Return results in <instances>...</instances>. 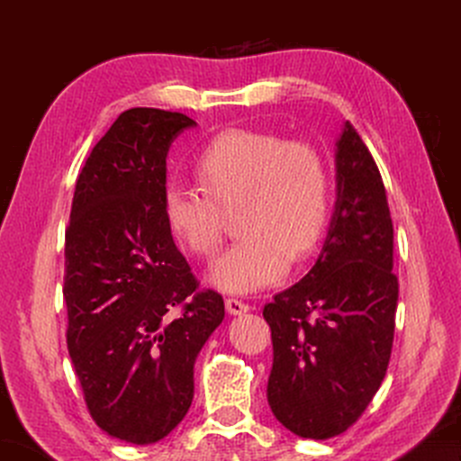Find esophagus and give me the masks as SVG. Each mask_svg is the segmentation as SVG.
<instances>
[{
    "instance_id": "1",
    "label": "esophagus",
    "mask_w": 461,
    "mask_h": 461,
    "mask_svg": "<svg viewBox=\"0 0 461 461\" xmlns=\"http://www.w3.org/2000/svg\"><path fill=\"white\" fill-rule=\"evenodd\" d=\"M225 309H228L230 315H241V313H248L249 305L244 301L236 299V296H230V299H225Z\"/></svg>"
}]
</instances>
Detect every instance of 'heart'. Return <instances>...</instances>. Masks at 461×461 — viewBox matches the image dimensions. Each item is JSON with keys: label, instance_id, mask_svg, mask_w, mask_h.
Wrapping results in <instances>:
<instances>
[{"label": "heart", "instance_id": "heart-1", "mask_svg": "<svg viewBox=\"0 0 461 461\" xmlns=\"http://www.w3.org/2000/svg\"><path fill=\"white\" fill-rule=\"evenodd\" d=\"M194 173L201 189L183 181L165 185L162 217L178 244L209 258L223 240L221 212L238 209L240 240L209 270L217 288L260 291L315 252L331 207L330 170L315 146L228 130L199 152Z\"/></svg>", "mask_w": 461, "mask_h": 461}]
</instances>
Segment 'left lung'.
I'll return each instance as SVG.
<instances>
[{"instance_id":"1","label":"left lung","mask_w":461,"mask_h":461,"mask_svg":"<svg viewBox=\"0 0 461 461\" xmlns=\"http://www.w3.org/2000/svg\"><path fill=\"white\" fill-rule=\"evenodd\" d=\"M335 146L338 199L321 254L262 311L275 354L268 404L288 431L305 439L343 433L378 393L399 301L380 170L349 122Z\"/></svg>"}]
</instances>
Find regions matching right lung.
Returning a JSON list of instances; mask_svg holds the SVG:
<instances>
[{
  "instance_id": "add662e5",
  "label": "right lung",
  "mask_w": 461,
  "mask_h": 461,
  "mask_svg": "<svg viewBox=\"0 0 461 461\" xmlns=\"http://www.w3.org/2000/svg\"><path fill=\"white\" fill-rule=\"evenodd\" d=\"M178 112L134 107L93 148L65 236L67 348L97 427L148 446L193 402V366L223 321L220 293L199 283L162 217ZM182 311L172 317V307Z\"/></svg>"
}]
</instances>
